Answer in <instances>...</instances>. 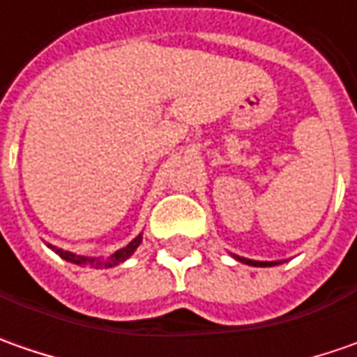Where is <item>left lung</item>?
<instances>
[{"label":"left lung","instance_id":"1","mask_svg":"<svg viewBox=\"0 0 357 357\" xmlns=\"http://www.w3.org/2000/svg\"><path fill=\"white\" fill-rule=\"evenodd\" d=\"M238 262H242V264H248V266H258V268H266V266H278V264H282V262H260V260H250V258H242V256H236V254H232Z\"/></svg>","mask_w":357,"mask_h":357}]
</instances>
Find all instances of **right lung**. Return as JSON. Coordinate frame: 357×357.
Instances as JSON below:
<instances>
[{"mask_svg": "<svg viewBox=\"0 0 357 357\" xmlns=\"http://www.w3.org/2000/svg\"><path fill=\"white\" fill-rule=\"evenodd\" d=\"M143 242V232L137 236V238H132L125 246V248H121L115 254H111L109 258H93V256H79V254L69 252V250H63V248H57V246H53V244H47L49 248L53 250L55 254H59L63 260H67V262H73V264H79V266H91V268H113L121 264V262H125L127 258H130V254L135 252L137 248H139V244Z\"/></svg>", "mask_w": 357, "mask_h": 357, "instance_id": "obj_1", "label": "right lung"}]
</instances>
